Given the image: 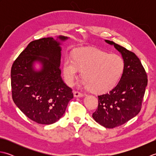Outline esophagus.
<instances>
[{
  "mask_svg": "<svg viewBox=\"0 0 156 156\" xmlns=\"http://www.w3.org/2000/svg\"><path fill=\"white\" fill-rule=\"evenodd\" d=\"M74 96L75 97H82L84 96V94L81 93V92H78V91H74Z\"/></svg>",
  "mask_w": 156,
  "mask_h": 156,
  "instance_id": "34e87169",
  "label": "esophagus"
}]
</instances>
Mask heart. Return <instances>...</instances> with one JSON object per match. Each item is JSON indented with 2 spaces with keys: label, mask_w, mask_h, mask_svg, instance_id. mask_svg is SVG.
I'll use <instances>...</instances> for the list:
<instances>
[{
  "label": "heart",
  "mask_w": 156,
  "mask_h": 156,
  "mask_svg": "<svg viewBox=\"0 0 156 156\" xmlns=\"http://www.w3.org/2000/svg\"><path fill=\"white\" fill-rule=\"evenodd\" d=\"M124 68L125 62L121 55L98 49L78 48L73 53L72 58H65L63 74L66 83L72 86L82 70V87L103 93L117 85Z\"/></svg>",
  "instance_id": "b5f03b06"
}]
</instances>
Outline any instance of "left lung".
Returning a JSON list of instances; mask_svg holds the SVG:
<instances>
[{
  "instance_id": "1",
  "label": "left lung",
  "mask_w": 156,
  "mask_h": 156,
  "mask_svg": "<svg viewBox=\"0 0 156 156\" xmlns=\"http://www.w3.org/2000/svg\"><path fill=\"white\" fill-rule=\"evenodd\" d=\"M105 41L114 45L121 54L125 68L117 85L108 93L98 96V108L92 117L106 128H114L135 117L141 111L147 76L133 52L113 41Z\"/></svg>"
}]
</instances>
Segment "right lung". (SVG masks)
<instances>
[{
  "label": "right lung",
  "instance_id": "add662e5",
  "mask_svg": "<svg viewBox=\"0 0 156 156\" xmlns=\"http://www.w3.org/2000/svg\"><path fill=\"white\" fill-rule=\"evenodd\" d=\"M69 37L59 35L30 42L12 64L11 72L12 97L28 118L39 124L54 123L65 113L72 90L61 77V41ZM42 65L36 71L34 64Z\"/></svg>",
  "mask_w": 156,
  "mask_h": 156
}]
</instances>
